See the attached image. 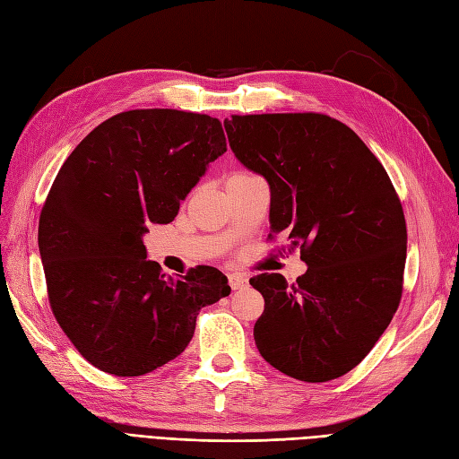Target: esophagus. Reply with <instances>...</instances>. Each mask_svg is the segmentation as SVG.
Wrapping results in <instances>:
<instances>
[{
	"label": "esophagus",
	"instance_id": "esophagus-1",
	"mask_svg": "<svg viewBox=\"0 0 459 459\" xmlns=\"http://www.w3.org/2000/svg\"><path fill=\"white\" fill-rule=\"evenodd\" d=\"M228 281H230L231 290H243V289L248 287V279L243 277V275H235V273H233V275L228 277Z\"/></svg>",
	"mask_w": 459,
	"mask_h": 459
}]
</instances>
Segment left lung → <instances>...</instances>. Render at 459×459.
<instances>
[{
    "instance_id": "left-lung-1",
    "label": "left lung",
    "mask_w": 459,
    "mask_h": 459,
    "mask_svg": "<svg viewBox=\"0 0 459 459\" xmlns=\"http://www.w3.org/2000/svg\"><path fill=\"white\" fill-rule=\"evenodd\" d=\"M230 148L270 184V237L299 248L307 272L290 284L262 273L260 355L302 382L355 368L401 302L406 222L382 163L347 125L321 114L224 119Z\"/></svg>"
}]
</instances>
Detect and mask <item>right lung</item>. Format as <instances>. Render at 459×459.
<instances>
[{
    "instance_id": "obj_1",
    "label": "right lung",
    "mask_w": 459,
    "mask_h": 459,
    "mask_svg": "<svg viewBox=\"0 0 459 459\" xmlns=\"http://www.w3.org/2000/svg\"><path fill=\"white\" fill-rule=\"evenodd\" d=\"M226 152L222 123L180 109H131L70 153L39 216V255L60 328L92 367L142 376L177 359L201 307L231 292L211 265L172 279L142 237Z\"/></svg>"
}]
</instances>
